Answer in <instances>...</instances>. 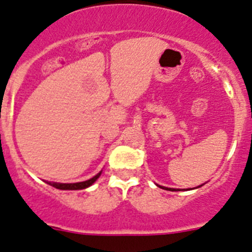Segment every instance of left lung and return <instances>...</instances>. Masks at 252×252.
I'll use <instances>...</instances> for the list:
<instances>
[{"instance_id": "obj_1", "label": "left lung", "mask_w": 252, "mask_h": 252, "mask_svg": "<svg viewBox=\"0 0 252 252\" xmlns=\"http://www.w3.org/2000/svg\"><path fill=\"white\" fill-rule=\"evenodd\" d=\"M162 189H165V190H174V189H171V188H165V187H162Z\"/></svg>"}]
</instances>
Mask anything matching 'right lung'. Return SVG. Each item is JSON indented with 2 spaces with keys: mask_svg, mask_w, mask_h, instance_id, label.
Segmentation results:
<instances>
[{
  "mask_svg": "<svg viewBox=\"0 0 252 252\" xmlns=\"http://www.w3.org/2000/svg\"><path fill=\"white\" fill-rule=\"evenodd\" d=\"M101 175V171L99 172L97 175H95L94 178H91L90 180L86 181H81V183H73V184H61V183H48L49 185H52L56 189H61V190H81V189H86V188L91 187L94 183H95L99 176Z\"/></svg>",
  "mask_w": 252,
  "mask_h": 252,
  "instance_id": "right-lung-1",
  "label": "right lung"
}]
</instances>
